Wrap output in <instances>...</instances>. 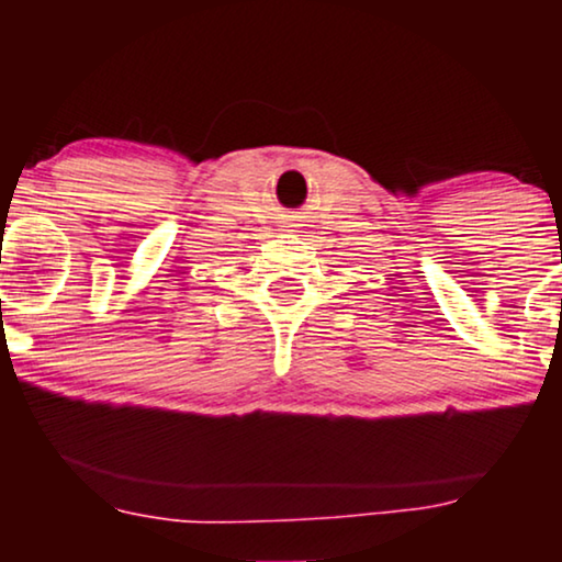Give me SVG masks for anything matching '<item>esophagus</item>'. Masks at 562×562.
Returning <instances> with one entry per match:
<instances>
[{"label":"esophagus","mask_w":562,"mask_h":562,"mask_svg":"<svg viewBox=\"0 0 562 562\" xmlns=\"http://www.w3.org/2000/svg\"><path fill=\"white\" fill-rule=\"evenodd\" d=\"M291 227H294V225H291Z\"/></svg>","instance_id":"obj_1"}]
</instances>
